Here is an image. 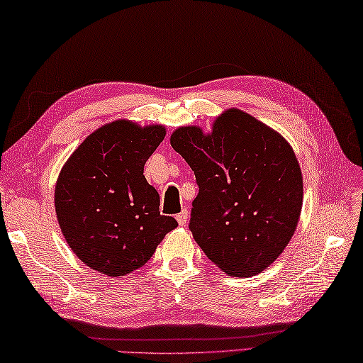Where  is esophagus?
Instances as JSON below:
<instances>
[{
    "label": "esophagus",
    "mask_w": 363,
    "mask_h": 363,
    "mask_svg": "<svg viewBox=\"0 0 363 363\" xmlns=\"http://www.w3.org/2000/svg\"><path fill=\"white\" fill-rule=\"evenodd\" d=\"M176 220H177V223H179V226H186L187 221H189V212L182 211L181 213H177Z\"/></svg>",
    "instance_id": "34e87169"
}]
</instances>
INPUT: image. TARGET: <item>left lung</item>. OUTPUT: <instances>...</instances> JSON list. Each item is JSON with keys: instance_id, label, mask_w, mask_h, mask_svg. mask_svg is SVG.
Returning <instances> with one entry per match:
<instances>
[{"instance_id": "8db88e82", "label": "left lung", "mask_w": 363, "mask_h": 363, "mask_svg": "<svg viewBox=\"0 0 363 363\" xmlns=\"http://www.w3.org/2000/svg\"><path fill=\"white\" fill-rule=\"evenodd\" d=\"M169 143L195 172L190 230L206 256L230 276L264 272L289 245L303 207L290 143L235 107L215 118L211 133L181 126Z\"/></svg>"}]
</instances>
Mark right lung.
Segmentation results:
<instances>
[{"instance_id": "1", "label": "right lung", "mask_w": 363, "mask_h": 363, "mask_svg": "<svg viewBox=\"0 0 363 363\" xmlns=\"http://www.w3.org/2000/svg\"><path fill=\"white\" fill-rule=\"evenodd\" d=\"M165 126L115 120L87 135L60 169L54 207L72 251L95 272L117 277L143 267L177 226L159 212L143 167Z\"/></svg>"}]
</instances>
